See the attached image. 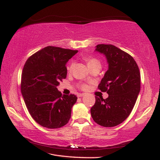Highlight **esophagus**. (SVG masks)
<instances>
[{
	"label": "esophagus",
	"mask_w": 160,
	"mask_h": 160,
	"mask_svg": "<svg viewBox=\"0 0 160 160\" xmlns=\"http://www.w3.org/2000/svg\"><path fill=\"white\" fill-rule=\"evenodd\" d=\"M84 93H79L78 95V98H81V97H82V96H84Z\"/></svg>",
	"instance_id": "esophagus-1"
}]
</instances>
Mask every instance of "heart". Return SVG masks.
<instances>
[{"instance_id":"heart-1","label":"heart","mask_w":160,"mask_h":160,"mask_svg":"<svg viewBox=\"0 0 160 160\" xmlns=\"http://www.w3.org/2000/svg\"><path fill=\"white\" fill-rule=\"evenodd\" d=\"M84 59H85V60L87 61V65H88V67H91L94 66V65H101L100 61L98 60V58H95V57L88 56V57L84 58ZM74 66H75V63L73 62H71L69 64V65L68 66V67H67L68 71H69V72H71V71H72V70L73 69V68H74ZM82 87L83 88V89H86L87 85H85V84H84V85L82 86Z\"/></svg>"}]
</instances>
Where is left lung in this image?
Returning <instances> with one entry per match:
<instances>
[{
    "label": "left lung",
    "instance_id": "1",
    "mask_svg": "<svg viewBox=\"0 0 160 160\" xmlns=\"http://www.w3.org/2000/svg\"><path fill=\"white\" fill-rule=\"evenodd\" d=\"M95 51L104 55L108 69L98 85L108 97L96 96L91 108L93 120L104 127L123 122L130 115L140 91V73L131 56L112 45H98Z\"/></svg>",
    "mask_w": 160,
    "mask_h": 160
}]
</instances>
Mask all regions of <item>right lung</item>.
I'll return each mask as SVG.
<instances>
[{
	"instance_id": "1",
	"label": "right lung",
	"mask_w": 160,
	"mask_h": 160,
	"mask_svg": "<svg viewBox=\"0 0 160 160\" xmlns=\"http://www.w3.org/2000/svg\"><path fill=\"white\" fill-rule=\"evenodd\" d=\"M77 50L49 46L30 56L24 65L21 93L33 120L43 127L58 128L68 123L78 98L57 89L65 79L66 64Z\"/></svg>"
}]
</instances>
